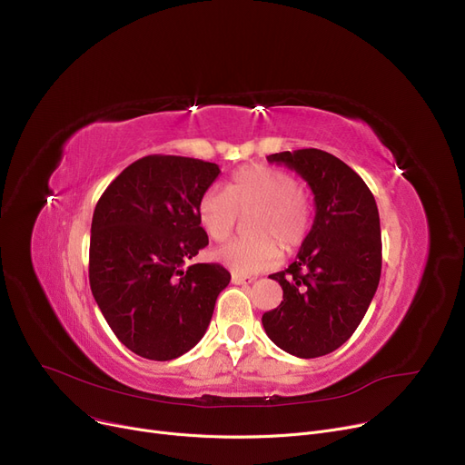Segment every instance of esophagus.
I'll list each match as a JSON object with an SVG mask.
<instances>
[{"label":"esophagus","instance_id":"esophagus-1","mask_svg":"<svg viewBox=\"0 0 465 465\" xmlns=\"http://www.w3.org/2000/svg\"><path fill=\"white\" fill-rule=\"evenodd\" d=\"M232 282H233V284H251V282H254V277H245V275L233 273V275H232Z\"/></svg>","mask_w":465,"mask_h":465}]
</instances>
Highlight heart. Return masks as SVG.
Segmentation results:
<instances>
[{"instance_id":"obj_1","label":"heart","mask_w":465,"mask_h":465,"mask_svg":"<svg viewBox=\"0 0 465 465\" xmlns=\"http://www.w3.org/2000/svg\"><path fill=\"white\" fill-rule=\"evenodd\" d=\"M200 226L214 242L226 241L239 214H249L252 237L237 239L213 252V258L237 275L270 270L286 251L302 245L309 233L312 209L307 192L286 171L272 165H247L226 183L224 192L205 190L198 205Z\"/></svg>"}]
</instances>
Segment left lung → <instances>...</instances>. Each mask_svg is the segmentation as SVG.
Segmentation results:
<instances>
[{
    "mask_svg": "<svg viewBox=\"0 0 465 465\" xmlns=\"http://www.w3.org/2000/svg\"><path fill=\"white\" fill-rule=\"evenodd\" d=\"M267 162L307 181L316 214L296 262L272 275L282 302L263 312L262 324L288 354L319 358L345 343L375 296L382 265L379 209L356 171L330 153L286 151Z\"/></svg>",
    "mask_w": 465,
    "mask_h": 465,
    "instance_id": "left-lung-1",
    "label": "left lung"
}]
</instances>
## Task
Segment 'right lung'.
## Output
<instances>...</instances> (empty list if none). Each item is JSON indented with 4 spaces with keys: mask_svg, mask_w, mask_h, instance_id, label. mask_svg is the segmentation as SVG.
<instances>
[{
    "mask_svg": "<svg viewBox=\"0 0 465 465\" xmlns=\"http://www.w3.org/2000/svg\"><path fill=\"white\" fill-rule=\"evenodd\" d=\"M218 173L211 162L151 154L122 171L94 209L92 294L137 356L165 361L198 345L232 279L220 263L184 267L209 245L195 205Z\"/></svg>",
    "mask_w": 465,
    "mask_h": 465,
    "instance_id": "1",
    "label": "right lung"
}]
</instances>
